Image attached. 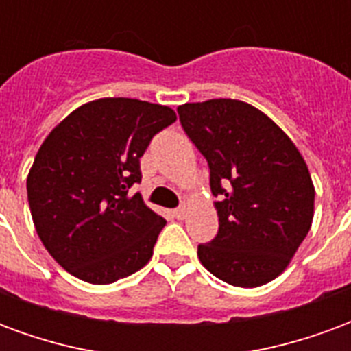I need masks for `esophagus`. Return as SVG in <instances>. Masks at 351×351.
Segmentation results:
<instances>
[{"label":"esophagus","instance_id":"obj_1","mask_svg":"<svg viewBox=\"0 0 351 351\" xmlns=\"http://www.w3.org/2000/svg\"><path fill=\"white\" fill-rule=\"evenodd\" d=\"M173 215H176L178 219H185V215H187V208H185V206H180L178 210H173Z\"/></svg>","mask_w":351,"mask_h":351}]
</instances>
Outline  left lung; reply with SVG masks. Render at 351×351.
Instances as JSON below:
<instances>
[{"mask_svg":"<svg viewBox=\"0 0 351 351\" xmlns=\"http://www.w3.org/2000/svg\"><path fill=\"white\" fill-rule=\"evenodd\" d=\"M183 130L210 166L219 230L198 259L236 287H259L287 268L314 219V183L289 136L250 104H183Z\"/></svg>","mask_w":351,"mask_h":351,"instance_id":"left-lung-1","label":"left lung"}]
</instances>
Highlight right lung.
Masks as SVG:
<instances>
[{
  "label": "right lung",
  "mask_w": 351,
  "mask_h": 351,
  "mask_svg": "<svg viewBox=\"0 0 351 351\" xmlns=\"http://www.w3.org/2000/svg\"><path fill=\"white\" fill-rule=\"evenodd\" d=\"M168 106L100 98L71 111L45 138L28 173L32 219L64 270L96 285L138 272L166 221L140 193V158L176 123Z\"/></svg>",
  "instance_id": "right-lung-1"
}]
</instances>
